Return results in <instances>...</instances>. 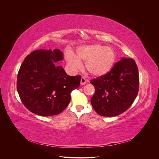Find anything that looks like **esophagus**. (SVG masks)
Here are the masks:
<instances>
[{"mask_svg":"<svg viewBox=\"0 0 159 159\" xmlns=\"http://www.w3.org/2000/svg\"><path fill=\"white\" fill-rule=\"evenodd\" d=\"M86 82H87V80L84 77H82L80 79V84L81 85H85L86 84Z\"/></svg>","mask_w":159,"mask_h":159,"instance_id":"obj_1","label":"esophagus"}]
</instances>
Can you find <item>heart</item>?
<instances>
[{"instance_id":"b5f03b06","label":"heart","mask_w":159,"mask_h":159,"mask_svg":"<svg viewBox=\"0 0 159 159\" xmlns=\"http://www.w3.org/2000/svg\"><path fill=\"white\" fill-rule=\"evenodd\" d=\"M76 56L69 54L66 57L67 62L72 69H79L82 66L80 61H82L85 62L87 70L96 77L104 75L110 72L116 60L114 50L99 44L79 48Z\"/></svg>"}]
</instances>
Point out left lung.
I'll return each instance as SVG.
<instances>
[{
  "mask_svg": "<svg viewBox=\"0 0 159 159\" xmlns=\"http://www.w3.org/2000/svg\"><path fill=\"white\" fill-rule=\"evenodd\" d=\"M95 87L91 104L101 116H118L126 111L137 98L139 89V74L132 58L116 62L104 75L90 80Z\"/></svg>",
  "mask_w": 159,
  "mask_h": 159,
  "instance_id": "8db88e82",
  "label": "left lung"
}]
</instances>
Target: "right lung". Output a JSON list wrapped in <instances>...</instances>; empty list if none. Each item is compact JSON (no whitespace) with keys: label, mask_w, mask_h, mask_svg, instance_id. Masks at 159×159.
<instances>
[{"label":"right lung","mask_w":159,"mask_h":159,"mask_svg":"<svg viewBox=\"0 0 159 159\" xmlns=\"http://www.w3.org/2000/svg\"><path fill=\"white\" fill-rule=\"evenodd\" d=\"M63 59L58 49L38 50L21 64L17 77V92L25 106L34 114H60L69 105L72 90L79 87L80 75H68L61 66L56 65Z\"/></svg>","instance_id":"obj_1"}]
</instances>
